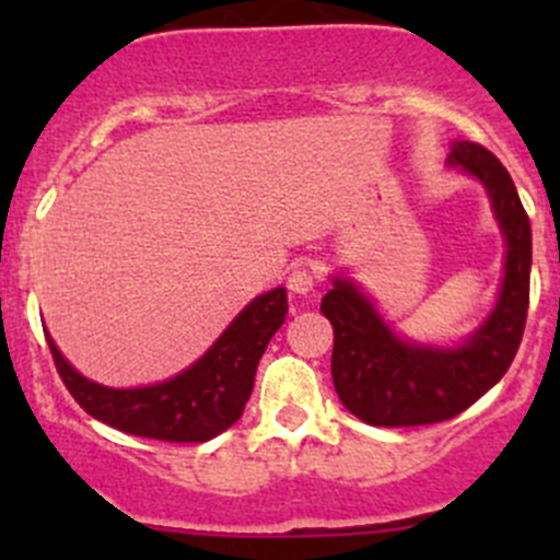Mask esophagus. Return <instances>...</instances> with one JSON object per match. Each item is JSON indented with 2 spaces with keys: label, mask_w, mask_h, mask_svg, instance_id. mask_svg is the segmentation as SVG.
<instances>
[{
  "label": "esophagus",
  "mask_w": 560,
  "mask_h": 560,
  "mask_svg": "<svg viewBox=\"0 0 560 560\" xmlns=\"http://www.w3.org/2000/svg\"><path fill=\"white\" fill-rule=\"evenodd\" d=\"M287 287H290L292 295L306 298L312 295L316 287V276L308 268H295L290 276H287Z\"/></svg>",
  "instance_id": "esophagus-1"
}]
</instances>
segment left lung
Instances as JSON below:
<instances>
[{"label": "left lung", "instance_id": "obj_1", "mask_svg": "<svg viewBox=\"0 0 560 560\" xmlns=\"http://www.w3.org/2000/svg\"><path fill=\"white\" fill-rule=\"evenodd\" d=\"M485 186L506 244L504 279L488 319L455 347L400 338L349 276H332L322 314L332 325V385L369 425L406 428L453 420L482 398L515 360L528 314L530 222L512 175L485 145L455 140L447 156Z\"/></svg>", "mask_w": 560, "mask_h": 560}]
</instances>
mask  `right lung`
Here are the masks:
<instances>
[{"instance_id":"obj_1","label":"right lung","mask_w":560,"mask_h":560,"mask_svg":"<svg viewBox=\"0 0 560 560\" xmlns=\"http://www.w3.org/2000/svg\"><path fill=\"white\" fill-rule=\"evenodd\" d=\"M284 287L262 292L189 369L160 385L127 389L86 380L67 363L48 332L45 341L61 382L94 420L160 442H208L244 415L259 358L273 332L284 325Z\"/></svg>"}]
</instances>
